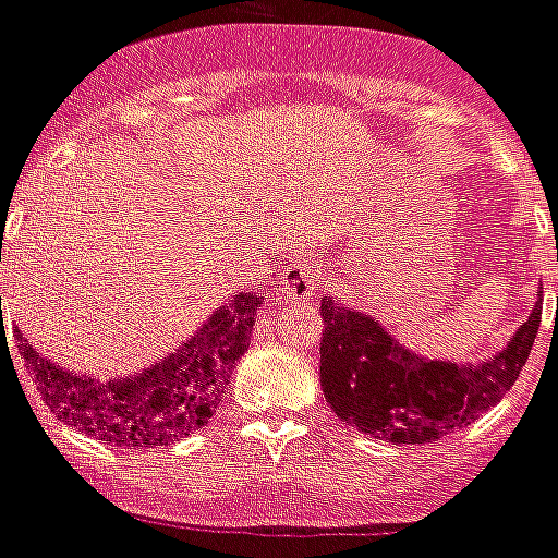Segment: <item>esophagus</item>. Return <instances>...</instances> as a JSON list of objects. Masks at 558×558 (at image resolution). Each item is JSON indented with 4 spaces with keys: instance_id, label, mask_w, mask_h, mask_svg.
<instances>
[{
    "instance_id": "1",
    "label": "esophagus",
    "mask_w": 558,
    "mask_h": 558,
    "mask_svg": "<svg viewBox=\"0 0 558 558\" xmlns=\"http://www.w3.org/2000/svg\"><path fill=\"white\" fill-rule=\"evenodd\" d=\"M282 293H288V296H311V293L317 291L319 284V265L314 262V258H308V262H296V265H291L288 270L282 274Z\"/></svg>"
}]
</instances>
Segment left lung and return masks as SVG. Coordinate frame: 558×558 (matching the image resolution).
<instances>
[{"label":"left lung","instance_id":"obj_1","mask_svg":"<svg viewBox=\"0 0 558 558\" xmlns=\"http://www.w3.org/2000/svg\"><path fill=\"white\" fill-rule=\"evenodd\" d=\"M319 381L340 422L396 445H425L495 408L524 369L542 323L535 305L504 352L483 364L427 361L369 314L323 296Z\"/></svg>","mask_w":558,"mask_h":558}]
</instances>
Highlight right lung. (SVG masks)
Returning <instances> with one entry per match:
<instances>
[{"instance_id":"add662e5","label":"right lung","mask_w":558,"mask_h":558,"mask_svg":"<svg viewBox=\"0 0 558 558\" xmlns=\"http://www.w3.org/2000/svg\"><path fill=\"white\" fill-rule=\"evenodd\" d=\"M258 308L262 296L235 293L183 347L122 378L66 373L14 335L40 399L63 425L119 448H162L194 434L218 410L232 366L250 347Z\"/></svg>"}]
</instances>
